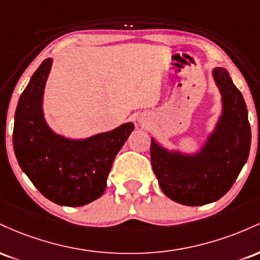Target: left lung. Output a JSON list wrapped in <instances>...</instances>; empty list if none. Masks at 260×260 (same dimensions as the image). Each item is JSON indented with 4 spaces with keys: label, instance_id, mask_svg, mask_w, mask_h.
<instances>
[{
    "label": "left lung",
    "instance_id": "1",
    "mask_svg": "<svg viewBox=\"0 0 260 260\" xmlns=\"http://www.w3.org/2000/svg\"><path fill=\"white\" fill-rule=\"evenodd\" d=\"M213 77L221 92L222 113L201 150L192 155L169 151L151 138V166L161 189L174 202L189 207L225 196L249 155L252 134L242 92L225 68H214Z\"/></svg>",
    "mask_w": 260,
    "mask_h": 260
}]
</instances>
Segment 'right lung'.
Returning a JSON list of instances; mask_svg holds the SVG:
<instances>
[{
	"mask_svg": "<svg viewBox=\"0 0 260 260\" xmlns=\"http://www.w3.org/2000/svg\"><path fill=\"white\" fill-rule=\"evenodd\" d=\"M47 58L32 74L18 101L14 154L39 192L58 205L82 207L100 198L116 155L134 129L132 122L85 139H70L47 126L44 89L51 70Z\"/></svg>",
	"mask_w": 260,
	"mask_h": 260,
	"instance_id": "1",
	"label": "right lung"
}]
</instances>
